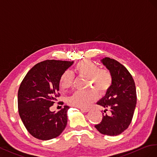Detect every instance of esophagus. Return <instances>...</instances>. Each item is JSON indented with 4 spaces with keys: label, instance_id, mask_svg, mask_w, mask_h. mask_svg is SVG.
Instances as JSON below:
<instances>
[{
    "label": "esophagus",
    "instance_id": "1",
    "mask_svg": "<svg viewBox=\"0 0 157 157\" xmlns=\"http://www.w3.org/2000/svg\"><path fill=\"white\" fill-rule=\"evenodd\" d=\"M80 110L83 112V113H87V112L89 111L88 109H80Z\"/></svg>",
    "mask_w": 157,
    "mask_h": 157
}]
</instances>
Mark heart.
<instances>
[{
  "instance_id": "obj_1",
  "label": "heart",
  "mask_w": 157,
  "mask_h": 157,
  "mask_svg": "<svg viewBox=\"0 0 157 157\" xmlns=\"http://www.w3.org/2000/svg\"><path fill=\"white\" fill-rule=\"evenodd\" d=\"M75 71L79 77L87 78V87L84 91H77L68 98L69 104L81 109L88 108L97 98V92L104 95L113 84V76L109 70L100 69L98 66L91 60H83L75 66ZM74 83V75L70 70L62 74L60 87L63 90L68 89Z\"/></svg>"
}]
</instances>
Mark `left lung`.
I'll return each instance as SVG.
<instances>
[{"mask_svg": "<svg viewBox=\"0 0 157 157\" xmlns=\"http://www.w3.org/2000/svg\"><path fill=\"white\" fill-rule=\"evenodd\" d=\"M113 76V84L97 104L109 110L110 115L102 113L101 122L95 126L101 133L114 136L122 133L130 124L137 102L136 88L132 75L125 66L114 59L101 60Z\"/></svg>", "mask_w": 157, "mask_h": 157, "instance_id": "1", "label": "left lung"}]
</instances>
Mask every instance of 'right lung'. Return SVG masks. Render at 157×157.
I'll list each match as a JSON object with an SVG mask.
<instances>
[{"instance_id": "add662e5", "label": "right lung", "mask_w": 157, "mask_h": 157, "mask_svg": "<svg viewBox=\"0 0 157 157\" xmlns=\"http://www.w3.org/2000/svg\"><path fill=\"white\" fill-rule=\"evenodd\" d=\"M74 62L47 60L35 65L26 74L17 93V105L21 121L34 137L49 140L65 129L68 106L57 113L50 107L60 96L62 74Z\"/></svg>"}]
</instances>
